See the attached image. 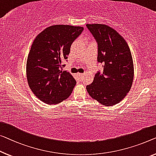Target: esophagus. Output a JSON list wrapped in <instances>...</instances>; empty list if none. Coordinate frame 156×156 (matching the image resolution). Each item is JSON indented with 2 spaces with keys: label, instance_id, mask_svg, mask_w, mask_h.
<instances>
[{
  "label": "esophagus",
  "instance_id": "1",
  "mask_svg": "<svg viewBox=\"0 0 156 156\" xmlns=\"http://www.w3.org/2000/svg\"><path fill=\"white\" fill-rule=\"evenodd\" d=\"M78 75L79 76V77H80V78H82V77H83V73H78Z\"/></svg>",
  "mask_w": 156,
  "mask_h": 156
}]
</instances>
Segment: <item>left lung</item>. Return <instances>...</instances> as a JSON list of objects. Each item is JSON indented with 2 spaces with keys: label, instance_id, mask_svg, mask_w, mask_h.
I'll return each instance as SVG.
<instances>
[{
  "label": "left lung",
  "instance_id": "8db88e82",
  "mask_svg": "<svg viewBox=\"0 0 156 156\" xmlns=\"http://www.w3.org/2000/svg\"><path fill=\"white\" fill-rule=\"evenodd\" d=\"M98 45L97 62L103 72L97 71L93 82L87 85L88 94L105 106H113L126 96L132 87L134 66L127 42L107 25L86 24Z\"/></svg>",
  "mask_w": 156,
  "mask_h": 156
}]
</instances>
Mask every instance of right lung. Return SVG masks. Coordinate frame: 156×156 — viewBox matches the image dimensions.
<instances>
[{"mask_svg":"<svg viewBox=\"0 0 156 156\" xmlns=\"http://www.w3.org/2000/svg\"><path fill=\"white\" fill-rule=\"evenodd\" d=\"M83 29L81 27L54 25L35 38L27 58V76L31 91L44 103H60L73 91L76 81L62 69L72 43Z\"/></svg>","mask_w":156,"mask_h":156,"instance_id":"add662e5","label":"right lung"}]
</instances>
